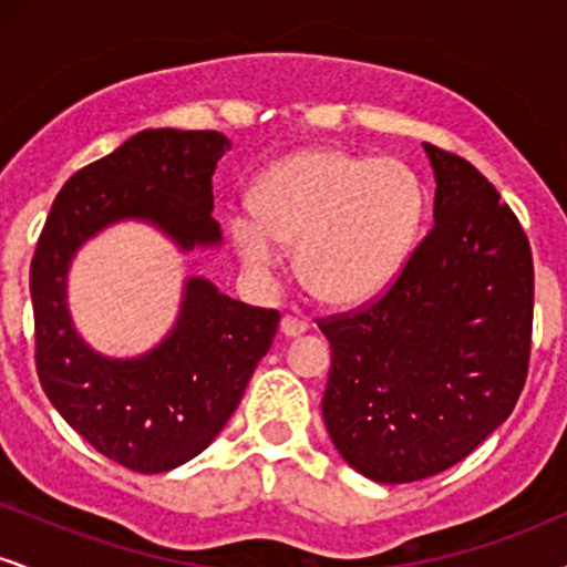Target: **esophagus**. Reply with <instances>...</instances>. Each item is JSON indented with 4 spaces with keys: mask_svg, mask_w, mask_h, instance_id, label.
Wrapping results in <instances>:
<instances>
[{
    "mask_svg": "<svg viewBox=\"0 0 567 567\" xmlns=\"http://www.w3.org/2000/svg\"><path fill=\"white\" fill-rule=\"evenodd\" d=\"M279 330H282L285 336L292 338V336H301L309 330V322L301 320V317H292V315H285L282 322H279Z\"/></svg>",
    "mask_w": 567,
    "mask_h": 567,
    "instance_id": "obj_1",
    "label": "esophagus"
}]
</instances>
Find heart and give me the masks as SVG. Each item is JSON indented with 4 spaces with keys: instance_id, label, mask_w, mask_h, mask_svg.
<instances>
[{
    "instance_id": "1",
    "label": "heart",
    "mask_w": 567,
    "mask_h": 567,
    "mask_svg": "<svg viewBox=\"0 0 567 567\" xmlns=\"http://www.w3.org/2000/svg\"><path fill=\"white\" fill-rule=\"evenodd\" d=\"M250 207L234 213L229 231L252 275H275L279 245L298 247L306 288L328 303H360L408 261L424 224L426 192L400 159L306 148L258 178Z\"/></svg>"
}]
</instances>
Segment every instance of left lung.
<instances>
[{
	"mask_svg": "<svg viewBox=\"0 0 567 567\" xmlns=\"http://www.w3.org/2000/svg\"><path fill=\"white\" fill-rule=\"evenodd\" d=\"M434 226L373 301L317 324L333 349L322 415L349 466L415 483L466 458L517 405L530 362L533 256L472 162L424 143Z\"/></svg>",
	"mask_w": 567,
	"mask_h": 567,
	"instance_id": "left-lung-1",
	"label": "left lung"
}]
</instances>
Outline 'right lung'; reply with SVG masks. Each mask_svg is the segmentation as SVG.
Masks as SVG:
<instances>
[{
  "label": "right lung",
  "mask_w": 567,
  "mask_h": 567,
  "mask_svg": "<svg viewBox=\"0 0 567 567\" xmlns=\"http://www.w3.org/2000/svg\"><path fill=\"white\" fill-rule=\"evenodd\" d=\"M229 148L216 130H143L71 175L39 234L31 258L39 383L66 424L125 470L171 472L216 440L271 349L279 311L234 301L194 277L157 349L109 360L71 324L69 261L84 239L122 218L152 220L184 250L218 245L213 173Z\"/></svg>",
  "instance_id": "obj_1"
}]
</instances>
